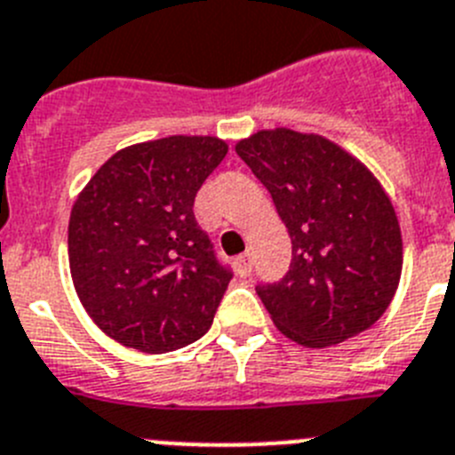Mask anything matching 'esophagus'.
Wrapping results in <instances>:
<instances>
[{
	"label": "esophagus",
	"mask_w": 455,
	"mask_h": 455,
	"mask_svg": "<svg viewBox=\"0 0 455 455\" xmlns=\"http://www.w3.org/2000/svg\"><path fill=\"white\" fill-rule=\"evenodd\" d=\"M235 267H238V275L240 276H247L251 272V259L250 254H240L238 259H235Z\"/></svg>",
	"instance_id": "1"
}]
</instances>
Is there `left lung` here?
<instances>
[{
  "label": "left lung",
  "instance_id": "1",
  "mask_svg": "<svg viewBox=\"0 0 455 455\" xmlns=\"http://www.w3.org/2000/svg\"><path fill=\"white\" fill-rule=\"evenodd\" d=\"M235 153L266 185L293 259L256 293L288 339L325 347L369 330L398 288L403 240L373 173L321 134L260 130Z\"/></svg>",
  "mask_w": 455,
  "mask_h": 455
}]
</instances>
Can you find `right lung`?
I'll use <instances>...</instances> for the list:
<instances>
[{"instance_id": "add662e5", "label": "right lung", "mask_w": 455, "mask_h": 455, "mask_svg": "<svg viewBox=\"0 0 455 455\" xmlns=\"http://www.w3.org/2000/svg\"><path fill=\"white\" fill-rule=\"evenodd\" d=\"M217 137H164L114 153L68 224L75 291L108 337L169 353L211 330L231 267L195 217V196L227 156Z\"/></svg>"}]
</instances>
